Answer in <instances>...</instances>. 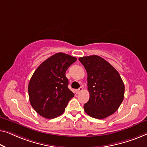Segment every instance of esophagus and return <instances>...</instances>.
<instances>
[{"label":"esophagus","instance_id":"34e87169","mask_svg":"<svg viewBox=\"0 0 147 147\" xmlns=\"http://www.w3.org/2000/svg\"><path fill=\"white\" fill-rule=\"evenodd\" d=\"M82 90H83V89H82V87H80L79 88H78V89H77V90H76V94H79L80 92L82 91Z\"/></svg>","mask_w":147,"mask_h":147}]
</instances>
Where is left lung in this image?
<instances>
[{
  "instance_id": "1",
  "label": "left lung",
  "mask_w": 147,
  "mask_h": 147,
  "mask_svg": "<svg viewBox=\"0 0 147 147\" xmlns=\"http://www.w3.org/2000/svg\"><path fill=\"white\" fill-rule=\"evenodd\" d=\"M87 73L89 100L84 110L90 117L103 119L118 110L124 99L125 85L110 63L97 55L80 57Z\"/></svg>"
}]
</instances>
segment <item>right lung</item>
<instances>
[{"label":"right lung","instance_id":"add662e5","mask_svg":"<svg viewBox=\"0 0 147 147\" xmlns=\"http://www.w3.org/2000/svg\"><path fill=\"white\" fill-rule=\"evenodd\" d=\"M76 58L63 53L51 56L36 69L28 84L30 105L46 119H54L65 111L74 93L68 88L65 73Z\"/></svg>","mask_w":147,"mask_h":147}]
</instances>
